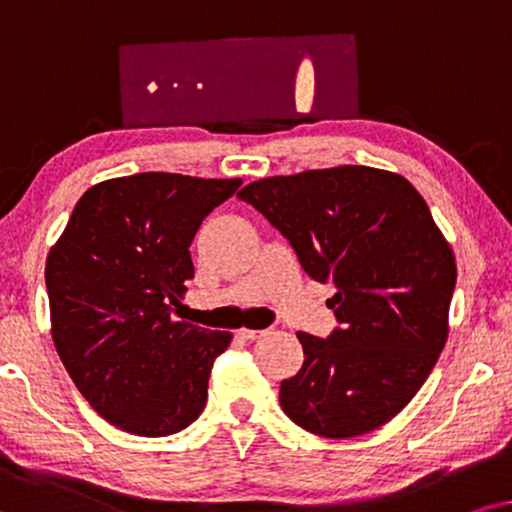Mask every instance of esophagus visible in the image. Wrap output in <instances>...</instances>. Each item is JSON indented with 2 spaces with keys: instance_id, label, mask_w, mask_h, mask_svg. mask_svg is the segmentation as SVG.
I'll return each mask as SVG.
<instances>
[{
  "instance_id": "esophagus-1",
  "label": "esophagus",
  "mask_w": 512,
  "mask_h": 512,
  "mask_svg": "<svg viewBox=\"0 0 512 512\" xmlns=\"http://www.w3.org/2000/svg\"><path fill=\"white\" fill-rule=\"evenodd\" d=\"M238 335H241L243 339H260L267 335V330H250V327H241V330H238Z\"/></svg>"
}]
</instances>
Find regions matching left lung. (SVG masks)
I'll return each mask as SVG.
<instances>
[{
	"mask_svg": "<svg viewBox=\"0 0 512 512\" xmlns=\"http://www.w3.org/2000/svg\"><path fill=\"white\" fill-rule=\"evenodd\" d=\"M238 199L288 238L313 281L335 288L339 327L297 332L304 365L281 407L304 431L356 438L417 395L447 342L454 252L403 175L339 166L250 182Z\"/></svg>",
	"mask_w": 512,
	"mask_h": 512,
	"instance_id": "left-lung-1",
	"label": "left lung"
}]
</instances>
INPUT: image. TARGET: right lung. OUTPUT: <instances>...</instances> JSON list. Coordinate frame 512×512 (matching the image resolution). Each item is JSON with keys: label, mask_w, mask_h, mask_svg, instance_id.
Returning a JSON list of instances; mask_svg holds the SVG:
<instances>
[{"label": "right lung", "mask_w": 512, "mask_h": 512, "mask_svg": "<svg viewBox=\"0 0 512 512\" xmlns=\"http://www.w3.org/2000/svg\"><path fill=\"white\" fill-rule=\"evenodd\" d=\"M241 180L177 173L114 177L88 189L46 257L51 337L74 386L121 431L163 438L206 407L231 332L173 320L210 210Z\"/></svg>", "instance_id": "add662e5"}]
</instances>
